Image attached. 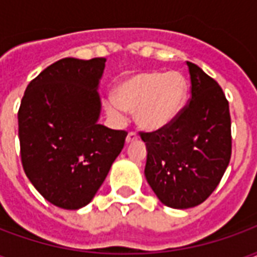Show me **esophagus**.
<instances>
[{"label": "esophagus", "mask_w": 257, "mask_h": 257, "mask_svg": "<svg viewBox=\"0 0 257 257\" xmlns=\"http://www.w3.org/2000/svg\"><path fill=\"white\" fill-rule=\"evenodd\" d=\"M138 139H139V135L136 134L135 131H131L128 134V136H126V142H128V143H132V142H135V140Z\"/></svg>", "instance_id": "34e87169"}]
</instances>
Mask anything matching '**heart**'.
Returning <instances> with one entry per match:
<instances>
[{
	"mask_svg": "<svg viewBox=\"0 0 257 257\" xmlns=\"http://www.w3.org/2000/svg\"><path fill=\"white\" fill-rule=\"evenodd\" d=\"M187 89V81L178 71L139 73L118 85L117 99L107 101V111L121 118L123 108L136 110L140 126L164 128L182 111Z\"/></svg>",
	"mask_w": 257,
	"mask_h": 257,
	"instance_id": "heart-1",
	"label": "heart"
}]
</instances>
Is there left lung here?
Here are the masks:
<instances>
[{"mask_svg":"<svg viewBox=\"0 0 257 257\" xmlns=\"http://www.w3.org/2000/svg\"><path fill=\"white\" fill-rule=\"evenodd\" d=\"M190 100L164 128L140 131L147 146L145 175L169 208L187 209L215 191L231 158L228 100L215 79L187 62Z\"/></svg>","mask_w":257,"mask_h":257,"instance_id":"obj_1","label":"left lung"}]
</instances>
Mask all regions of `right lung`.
<instances>
[{
	"instance_id": "right-lung-1",
	"label": "right lung",
	"mask_w": 257,
	"mask_h": 257,
	"mask_svg": "<svg viewBox=\"0 0 257 257\" xmlns=\"http://www.w3.org/2000/svg\"><path fill=\"white\" fill-rule=\"evenodd\" d=\"M104 63L60 59L27 85L20 103L23 169L42 197L63 209L89 204L128 135L97 123Z\"/></svg>"
}]
</instances>
